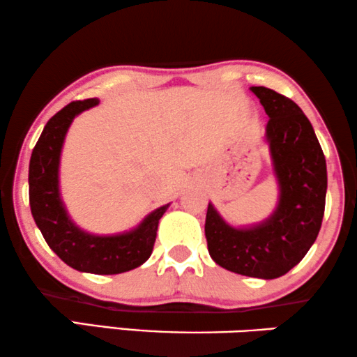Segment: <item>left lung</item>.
<instances>
[{
  "instance_id": "8db88e82",
  "label": "left lung",
  "mask_w": 357,
  "mask_h": 357,
  "mask_svg": "<svg viewBox=\"0 0 357 357\" xmlns=\"http://www.w3.org/2000/svg\"><path fill=\"white\" fill-rule=\"evenodd\" d=\"M251 91L268 116L266 137L280 183L278 208L264 224L234 229L209 204L204 235L215 264L268 280L291 271L316 241L325 211L327 164L311 122L296 102L266 86Z\"/></svg>"
}]
</instances>
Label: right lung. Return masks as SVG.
<instances>
[{
  "label": "right lung",
  "instance_id": "1",
  "mask_svg": "<svg viewBox=\"0 0 357 357\" xmlns=\"http://www.w3.org/2000/svg\"><path fill=\"white\" fill-rule=\"evenodd\" d=\"M98 102L96 98L72 101L46 123L30 158L29 201L45 241L67 266L80 272L112 275L132 271L151 256L159 219L169 204L149 214L135 230L121 235H90L72 224L59 196L61 148L74 117Z\"/></svg>",
  "mask_w": 357,
  "mask_h": 357
}]
</instances>
